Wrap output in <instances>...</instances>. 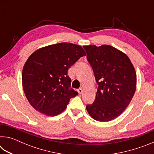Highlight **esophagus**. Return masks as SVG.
<instances>
[{
  "instance_id": "34e87169",
  "label": "esophagus",
  "mask_w": 154,
  "mask_h": 154,
  "mask_svg": "<svg viewBox=\"0 0 154 154\" xmlns=\"http://www.w3.org/2000/svg\"><path fill=\"white\" fill-rule=\"evenodd\" d=\"M77 91H78V92H79V94H82V92H83V88H79V89L77 90Z\"/></svg>"
}]
</instances>
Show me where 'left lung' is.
Segmentation results:
<instances>
[{
  "label": "left lung",
  "mask_w": 154,
  "mask_h": 154,
  "mask_svg": "<svg viewBox=\"0 0 154 154\" xmlns=\"http://www.w3.org/2000/svg\"><path fill=\"white\" fill-rule=\"evenodd\" d=\"M98 83L95 100L86 109L95 120L118 118L136 91L137 75L128 57L111 45L83 46Z\"/></svg>",
  "instance_id": "obj_1"
}]
</instances>
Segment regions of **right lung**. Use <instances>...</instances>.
<instances>
[{"label": "right lung", "mask_w": 154, "mask_h": 154, "mask_svg": "<svg viewBox=\"0 0 154 154\" xmlns=\"http://www.w3.org/2000/svg\"><path fill=\"white\" fill-rule=\"evenodd\" d=\"M85 52L80 45L60 43L31 54L23 68L22 85L34 109L48 116L61 113L78 92L71 87L68 70Z\"/></svg>", "instance_id": "add662e5"}]
</instances>
